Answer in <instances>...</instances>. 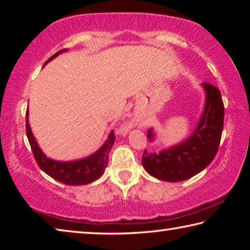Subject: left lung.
Segmentation results:
<instances>
[{"mask_svg": "<svg viewBox=\"0 0 250 250\" xmlns=\"http://www.w3.org/2000/svg\"><path fill=\"white\" fill-rule=\"evenodd\" d=\"M205 89V107L200 122L189 138L180 145L159 153L142 155L145 170L161 181L181 182L204 170L217 153L224 128V103L221 91L214 84L203 83ZM147 138L153 140L152 129Z\"/></svg>", "mask_w": 250, "mask_h": 250, "instance_id": "obj_1", "label": "left lung"}]
</instances>
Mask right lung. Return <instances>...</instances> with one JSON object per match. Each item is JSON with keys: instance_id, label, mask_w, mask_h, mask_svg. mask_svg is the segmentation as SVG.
Listing matches in <instances>:
<instances>
[{"instance_id": "add662e5", "label": "right lung", "mask_w": 250, "mask_h": 250, "mask_svg": "<svg viewBox=\"0 0 250 250\" xmlns=\"http://www.w3.org/2000/svg\"><path fill=\"white\" fill-rule=\"evenodd\" d=\"M65 49H62L53 55L44 65L49 62L59 54L66 52ZM28 110L26 111V135L31 146L32 152L34 154L35 161L39 164L42 171H44L46 174L53 177L61 183L67 185H86L91 182L98 180L99 177L104 174V168L107 167L109 152L115 143L116 137L113 131H111L107 139V141L104 143V146L100 149L95 152L87 158L82 160L70 161V162H61V161H55L46 156L42 150L40 149L39 145L34 138L32 133L31 126L28 124Z\"/></svg>"}]
</instances>
